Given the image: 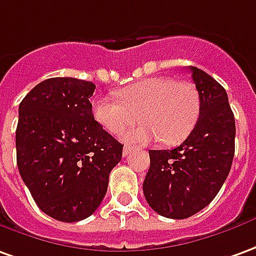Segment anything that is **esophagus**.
Masks as SVG:
<instances>
[{
    "mask_svg": "<svg viewBox=\"0 0 256 256\" xmlns=\"http://www.w3.org/2000/svg\"><path fill=\"white\" fill-rule=\"evenodd\" d=\"M134 150H135V148H134V146L125 145L124 149H122V154H124V156H128V154H131Z\"/></svg>",
    "mask_w": 256,
    "mask_h": 256,
    "instance_id": "esophagus-1",
    "label": "esophagus"
}]
</instances>
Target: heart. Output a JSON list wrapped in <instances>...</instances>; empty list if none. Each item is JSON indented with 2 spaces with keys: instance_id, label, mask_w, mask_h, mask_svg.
Returning a JSON list of instances; mask_svg holds the SVG:
<instances>
[{
  "instance_id": "1",
  "label": "heart",
  "mask_w": 256,
  "mask_h": 256,
  "mask_svg": "<svg viewBox=\"0 0 256 256\" xmlns=\"http://www.w3.org/2000/svg\"><path fill=\"white\" fill-rule=\"evenodd\" d=\"M119 102L100 98L93 102V117L106 131L122 135L125 142L148 144L162 139L166 145H177L188 138L198 122L200 102L196 88L190 82L154 76L139 80L117 92Z\"/></svg>"
}]
</instances>
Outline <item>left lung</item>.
Wrapping results in <instances>:
<instances>
[{
	"label": "left lung",
	"mask_w": 256,
	"mask_h": 256,
	"mask_svg": "<svg viewBox=\"0 0 256 256\" xmlns=\"http://www.w3.org/2000/svg\"><path fill=\"white\" fill-rule=\"evenodd\" d=\"M200 102L198 122L172 150H149L144 181L148 204L168 219H186L209 205L232 168L236 122L224 88L205 71L190 66Z\"/></svg>",
	"instance_id": "left-lung-1"
}]
</instances>
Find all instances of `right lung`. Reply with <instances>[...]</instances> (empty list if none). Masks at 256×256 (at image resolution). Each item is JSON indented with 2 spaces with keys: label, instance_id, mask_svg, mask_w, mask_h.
Wrapping results in <instances>:
<instances>
[{
  "label": "right lung",
  "instance_id": "right-lung-1",
  "mask_svg": "<svg viewBox=\"0 0 256 256\" xmlns=\"http://www.w3.org/2000/svg\"><path fill=\"white\" fill-rule=\"evenodd\" d=\"M96 84L50 78L19 104L16 162L37 206L60 222L89 218L104 198L122 145L93 117Z\"/></svg>",
  "mask_w": 256,
  "mask_h": 256
}]
</instances>
